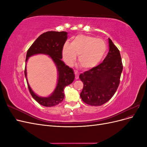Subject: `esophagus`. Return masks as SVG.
Instances as JSON below:
<instances>
[{
    "label": "esophagus",
    "instance_id": "1",
    "mask_svg": "<svg viewBox=\"0 0 147 147\" xmlns=\"http://www.w3.org/2000/svg\"><path fill=\"white\" fill-rule=\"evenodd\" d=\"M75 74V79H78L79 78V73L77 72V70L74 71Z\"/></svg>",
    "mask_w": 147,
    "mask_h": 147
}]
</instances>
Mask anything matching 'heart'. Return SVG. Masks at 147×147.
Segmentation results:
<instances>
[{"instance_id":"1","label":"heart","mask_w":147,"mask_h":147,"mask_svg":"<svg viewBox=\"0 0 147 147\" xmlns=\"http://www.w3.org/2000/svg\"><path fill=\"white\" fill-rule=\"evenodd\" d=\"M107 47L100 38L86 35L75 37L70 45L65 43L63 48L64 61L68 65L72 64L78 55V60L83 68L94 67L104 58Z\"/></svg>"}]
</instances>
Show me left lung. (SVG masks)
<instances>
[{
  "mask_svg": "<svg viewBox=\"0 0 147 147\" xmlns=\"http://www.w3.org/2000/svg\"><path fill=\"white\" fill-rule=\"evenodd\" d=\"M109 51L99 65L80 75L83 83L80 93L82 100L88 105L99 106L108 102L117 90L123 71L120 53L110 38Z\"/></svg>",
  "mask_w": 147,
  "mask_h": 147,
  "instance_id": "obj_1",
  "label": "left lung"
}]
</instances>
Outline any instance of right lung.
<instances>
[{
  "mask_svg": "<svg viewBox=\"0 0 147 147\" xmlns=\"http://www.w3.org/2000/svg\"><path fill=\"white\" fill-rule=\"evenodd\" d=\"M67 39V32L64 31H48L41 34L35 40L26 54L24 75L29 90L33 98L43 106L53 107L61 103L64 98V88L72 83L75 78L72 69L66 65L61 60L63 58L62 51ZM38 54H47L50 56L55 63L58 70L59 78L57 87L52 94L48 97L43 98L37 96L32 90L27 82L26 63L29 57Z\"/></svg>",
  "mask_w": 147,
  "mask_h": 147,
  "instance_id": "1",
  "label": "right lung"
}]
</instances>
